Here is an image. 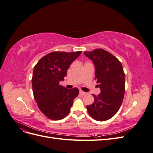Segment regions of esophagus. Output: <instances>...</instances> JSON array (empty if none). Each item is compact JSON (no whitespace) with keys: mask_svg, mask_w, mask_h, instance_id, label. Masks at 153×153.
<instances>
[{"mask_svg":"<svg viewBox=\"0 0 153 153\" xmlns=\"http://www.w3.org/2000/svg\"><path fill=\"white\" fill-rule=\"evenodd\" d=\"M80 94H81V95H85L86 94V92H84V91H80Z\"/></svg>","mask_w":153,"mask_h":153,"instance_id":"obj_1","label":"esophagus"}]
</instances>
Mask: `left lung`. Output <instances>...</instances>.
<instances>
[{
	"instance_id": "obj_1",
	"label": "left lung",
	"mask_w": 153,
	"mask_h": 153,
	"mask_svg": "<svg viewBox=\"0 0 153 153\" xmlns=\"http://www.w3.org/2000/svg\"><path fill=\"white\" fill-rule=\"evenodd\" d=\"M93 62L95 79L101 89L98 96L92 94L94 101L87 106L88 113L98 121L112 118L121 107L125 92V75L119 60L108 52L98 48L84 52Z\"/></svg>"
}]
</instances>
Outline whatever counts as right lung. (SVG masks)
<instances>
[{"label":"right lung","mask_w":153,"mask_h":153,"mask_svg":"<svg viewBox=\"0 0 153 153\" xmlns=\"http://www.w3.org/2000/svg\"><path fill=\"white\" fill-rule=\"evenodd\" d=\"M81 53V51L51 52L34 66L32 78L34 99L39 110L50 119L65 117L79 94L76 87L68 89L59 85V82L64 80L70 64Z\"/></svg>","instance_id":"1"}]
</instances>
